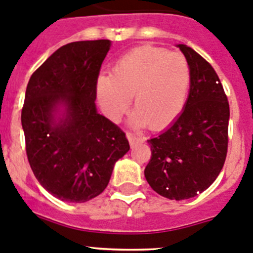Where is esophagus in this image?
I'll return each mask as SVG.
<instances>
[{
	"instance_id": "obj_1",
	"label": "esophagus",
	"mask_w": 253,
	"mask_h": 253,
	"mask_svg": "<svg viewBox=\"0 0 253 253\" xmlns=\"http://www.w3.org/2000/svg\"><path fill=\"white\" fill-rule=\"evenodd\" d=\"M126 136H128L129 143H130V146H134V145H136V144L143 143V141H144L143 138H140V136H136L135 134L130 133V131H128V134H126Z\"/></svg>"
}]
</instances>
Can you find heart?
<instances>
[{"label": "heart", "instance_id": "b5f03b06", "mask_svg": "<svg viewBox=\"0 0 253 253\" xmlns=\"http://www.w3.org/2000/svg\"><path fill=\"white\" fill-rule=\"evenodd\" d=\"M190 81L189 63L181 53L141 45L123 54L112 74L99 76L97 95L103 113L113 122L123 117L134 95V124L161 129L184 109Z\"/></svg>", "mask_w": 253, "mask_h": 253}]
</instances>
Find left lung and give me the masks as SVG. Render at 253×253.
<instances>
[{"label": "left lung", "instance_id": "8db88e82", "mask_svg": "<svg viewBox=\"0 0 253 253\" xmlns=\"http://www.w3.org/2000/svg\"><path fill=\"white\" fill-rule=\"evenodd\" d=\"M190 67L185 109L169 129L148 140L151 159L145 179L170 200H185L205 191L220 174L228 145L230 105L220 78L205 58L179 44Z\"/></svg>", "mask_w": 253, "mask_h": 253}]
</instances>
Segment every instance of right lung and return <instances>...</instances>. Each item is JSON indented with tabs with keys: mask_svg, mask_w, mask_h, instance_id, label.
Here are the masks:
<instances>
[{
	"mask_svg": "<svg viewBox=\"0 0 253 253\" xmlns=\"http://www.w3.org/2000/svg\"><path fill=\"white\" fill-rule=\"evenodd\" d=\"M109 40L63 45L33 72L21 122L36 179L62 201L85 203L108 186L115 161L130 149L124 131L98 114L97 81ZM59 105L64 118L54 120Z\"/></svg>",
	"mask_w": 253,
	"mask_h": 253,
	"instance_id": "1",
	"label": "right lung"
}]
</instances>
